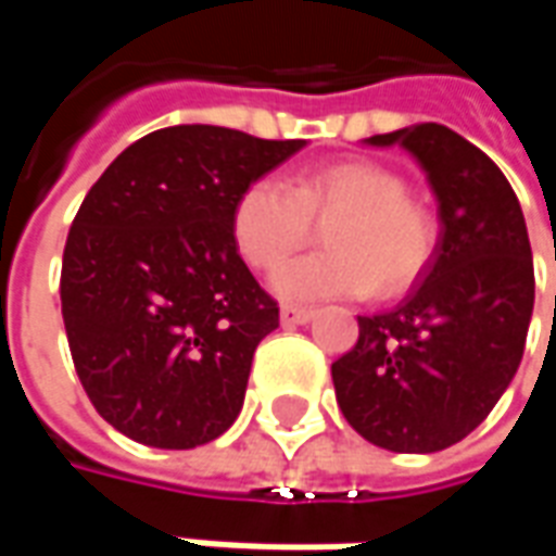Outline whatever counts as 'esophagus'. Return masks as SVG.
<instances>
[{
	"label": "esophagus",
	"instance_id": "obj_1",
	"mask_svg": "<svg viewBox=\"0 0 556 556\" xmlns=\"http://www.w3.org/2000/svg\"><path fill=\"white\" fill-rule=\"evenodd\" d=\"M315 312L306 309V306H281V325H288V328H293V325H306Z\"/></svg>",
	"mask_w": 556,
	"mask_h": 556
}]
</instances>
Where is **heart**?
I'll list each match as a JSON object with an SVG mask.
<instances>
[{
	"label": "heart",
	"mask_w": 556,
	"mask_h": 556,
	"mask_svg": "<svg viewBox=\"0 0 556 556\" xmlns=\"http://www.w3.org/2000/svg\"><path fill=\"white\" fill-rule=\"evenodd\" d=\"M325 223L328 250L293 260L275 275L285 300L374 296L415 285L437 253V219L408 194L405 179L377 161H337L281 182L263 176L238 194L231 238L256 271L278 268Z\"/></svg>",
	"instance_id": "1"
}]
</instances>
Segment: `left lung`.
I'll return each mask as SVG.
<instances>
[{"label": "left lung", "mask_w": 556, "mask_h": 556, "mask_svg": "<svg viewBox=\"0 0 556 556\" xmlns=\"http://www.w3.org/2000/svg\"><path fill=\"white\" fill-rule=\"evenodd\" d=\"M415 154L439 201V244L412 293L358 315V340L331 365L337 405L390 452H442L473 433L520 368L535 303L532 247L504 173L448 126L371 136Z\"/></svg>", "instance_id": "obj_1"}]
</instances>
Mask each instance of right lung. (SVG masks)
<instances>
[{"mask_svg": "<svg viewBox=\"0 0 556 556\" xmlns=\"http://www.w3.org/2000/svg\"><path fill=\"white\" fill-rule=\"evenodd\" d=\"M303 144L169 126L89 188L64 244L61 315L83 390L123 437L194 448L235 424L278 303L244 266L231 210Z\"/></svg>", "mask_w": 556, "mask_h": 556, "instance_id": "obj_1", "label": "right lung"}]
</instances>
